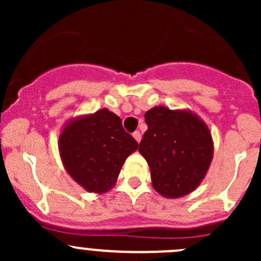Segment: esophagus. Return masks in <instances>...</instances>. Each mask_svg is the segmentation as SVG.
Returning a JSON list of instances; mask_svg holds the SVG:
<instances>
[{"instance_id":"34e87169","label":"esophagus","mask_w":261,"mask_h":261,"mask_svg":"<svg viewBox=\"0 0 261 261\" xmlns=\"http://www.w3.org/2000/svg\"><path fill=\"white\" fill-rule=\"evenodd\" d=\"M133 136H134V139H135V140L138 141V143H140V140H141V134L139 133V131H135V133L133 134Z\"/></svg>"}]
</instances>
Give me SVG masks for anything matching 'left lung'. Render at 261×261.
<instances>
[{
  "label": "left lung",
  "mask_w": 261,
  "mask_h": 261,
  "mask_svg": "<svg viewBox=\"0 0 261 261\" xmlns=\"http://www.w3.org/2000/svg\"><path fill=\"white\" fill-rule=\"evenodd\" d=\"M145 122L139 152L149 164L152 188L169 199L192 193L204 179L213 158L207 123L191 110L165 106L149 110Z\"/></svg>",
  "instance_id": "left-lung-1"
}]
</instances>
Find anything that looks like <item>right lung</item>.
<instances>
[{"mask_svg":"<svg viewBox=\"0 0 261 261\" xmlns=\"http://www.w3.org/2000/svg\"><path fill=\"white\" fill-rule=\"evenodd\" d=\"M58 147L70 178L89 193L103 194L114 188L139 144L123 130L117 115L102 109L70 118L60 130Z\"/></svg>","mask_w":261,"mask_h":261,"instance_id":"right-lung-1","label":"right lung"}]
</instances>
